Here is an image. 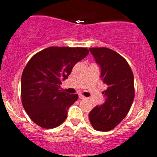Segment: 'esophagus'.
Wrapping results in <instances>:
<instances>
[{
	"label": "esophagus",
	"mask_w": 157,
	"mask_h": 157,
	"mask_svg": "<svg viewBox=\"0 0 157 157\" xmlns=\"http://www.w3.org/2000/svg\"><path fill=\"white\" fill-rule=\"evenodd\" d=\"M78 97H79V98H80V99H85V98H85V96L82 95V94H79Z\"/></svg>",
	"instance_id": "1"
}]
</instances>
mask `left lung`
<instances>
[{"instance_id":"left-lung-1","label":"left lung","mask_w":157,"mask_h":157,"mask_svg":"<svg viewBox=\"0 0 157 157\" xmlns=\"http://www.w3.org/2000/svg\"><path fill=\"white\" fill-rule=\"evenodd\" d=\"M89 50L101 66V79L108 88L102 92L106 96L105 104L93 108L88 118L94 130L109 131L129 112L134 98L133 74L126 59L115 51L106 47Z\"/></svg>"}]
</instances>
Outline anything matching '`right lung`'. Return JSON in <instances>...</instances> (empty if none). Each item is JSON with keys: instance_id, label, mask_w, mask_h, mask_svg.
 <instances>
[{"instance_id": "obj_1", "label": "right lung", "mask_w": 157, "mask_h": 157, "mask_svg": "<svg viewBox=\"0 0 157 157\" xmlns=\"http://www.w3.org/2000/svg\"><path fill=\"white\" fill-rule=\"evenodd\" d=\"M88 52L84 47L50 46L29 60L21 77V101L36 124L52 129L66 121L78 95L63 91L60 85Z\"/></svg>"}]
</instances>
